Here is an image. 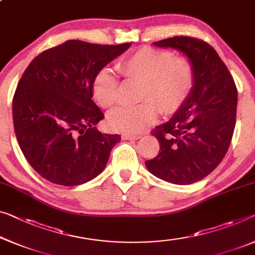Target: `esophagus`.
Returning <instances> with one entry per match:
<instances>
[{
	"mask_svg": "<svg viewBox=\"0 0 255 255\" xmlns=\"http://www.w3.org/2000/svg\"><path fill=\"white\" fill-rule=\"evenodd\" d=\"M123 138H124V139H138V138H140V135H136V134H123Z\"/></svg>",
	"mask_w": 255,
	"mask_h": 255,
	"instance_id": "34e87169",
	"label": "esophagus"
}]
</instances>
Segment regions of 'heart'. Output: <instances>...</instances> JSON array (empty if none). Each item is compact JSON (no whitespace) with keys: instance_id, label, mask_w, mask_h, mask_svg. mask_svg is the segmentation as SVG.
<instances>
[{"instance_id":"heart-1","label":"heart","mask_w":255,"mask_h":255,"mask_svg":"<svg viewBox=\"0 0 255 255\" xmlns=\"http://www.w3.org/2000/svg\"><path fill=\"white\" fill-rule=\"evenodd\" d=\"M126 79L142 81L140 101L135 106H119L110 112L108 123L113 130L137 132L157 119L159 108L166 115L183 104L195 80V70L184 56L174 57L168 50L139 48L117 64ZM119 79L109 67L95 74L91 93L102 108H111L117 102Z\"/></svg>"}]
</instances>
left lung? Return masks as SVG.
<instances>
[{
	"label": "left lung",
	"mask_w": 255,
	"mask_h": 255,
	"mask_svg": "<svg viewBox=\"0 0 255 255\" xmlns=\"http://www.w3.org/2000/svg\"><path fill=\"white\" fill-rule=\"evenodd\" d=\"M153 45L187 56L195 80L175 115L155 127L153 135L160 151L145 166L160 180L192 184L211 174L229 149L236 125L237 88L218 52L204 41L174 36Z\"/></svg>",
	"instance_id": "obj_1"
}]
</instances>
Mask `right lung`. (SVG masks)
Instances as JSON below:
<instances>
[{"instance_id":"add662e5","label":"right lung","mask_w":255,"mask_h":255,"mask_svg":"<svg viewBox=\"0 0 255 255\" xmlns=\"http://www.w3.org/2000/svg\"><path fill=\"white\" fill-rule=\"evenodd\" d=\"M131 43L102 45L70 40L36 56L19 80L13 126L29 165L51 183L74 187L103 172L119 134H102L95 74Z\"/></svg>"}]
</instances>
